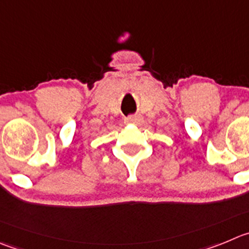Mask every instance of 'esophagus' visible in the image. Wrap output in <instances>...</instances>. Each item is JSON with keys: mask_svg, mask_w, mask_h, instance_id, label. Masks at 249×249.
Listing matches in <instances>:
<instances>
[{"mask_svg": "<svg viewBox=\"0 0 249 249\" xmlns=\"http://www.w3.org/2000/svg\"><path fill=\"white\" fill-rule=\"evenodd\" d=\"M142 121H143V118H142L141 115H133V116H129V117L126 118L127 123H136V124L141 123Z\"/></svg>", "mask_w": 249, "mask_h": 249, "instance_id": "obj_1", "label": "esophagus"}]
</instances>
